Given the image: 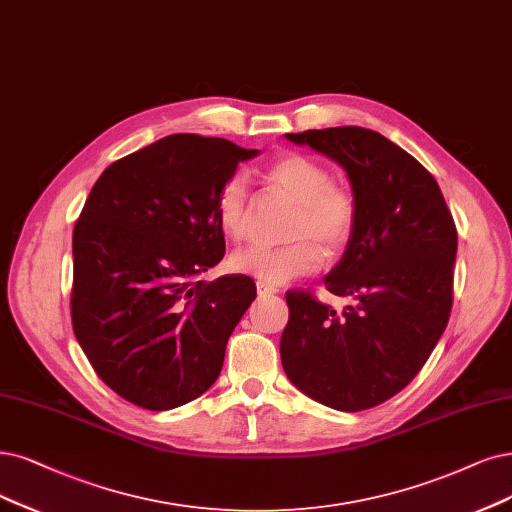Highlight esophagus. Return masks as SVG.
<instances>
[{
	"mask_svg": "<svg viewBox=\"0 0 512 512\" xmlns=\"http://www.w3.org/2000/svg\"><path fill=\"white\" fill-rule=\"evenodd\" d=\"M278 293V289L276 287H272V285H268V282H257V295L259 297H272V295H276Z\"/></svg>",
	"mask_w": 512,
	"mask_h": 512,
	"instance_id": "obj_1",
	"label": "esophagus"
}]
</instances>
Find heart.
<instances>
[{
    "label": "heart",
    "mask_w": 512,
    "mask_h": 512,
    "mask_svg": "<svg viewBox=\"0 0 512 512\" xmlns=\"http://www.w3.org/2000/svg\"><path fill=\"white\" fill-rule=\"evenodd\" d=\"M263 179L297 202L289 227L293 242L244 246L230 257V268L268 285H282L318 272L325 263L322 246L329 253H339L354 234L358 208L352 189L331 181V173L323 164L295 151L276 156L263 170ZM215 213L225 236L242 240L249 234L251 202L242 177H232L221 187Z\"/></svg>",
    "instance_id": "heart-1"
}]
</instances>
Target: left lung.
I'll return each mask as SVG.
<instances>
[{
  "label": "left lung",
  "mask_w": 512,
  "mask_h": 512,
  "mask_svg": "<svg viewBox=\"0 0 512 512\" xmlns=\"http://www.w3.org/2000/svg\"><path fill=\"white\" fill-rule=\"evenodd\" d=\"M287 139L346 170L358 215L325 276L327 291L354 304L339 314L308 291H289L282 367L310 399L363 411L401 392L439 344L453 301L456 223L434 177L380 132L337 126Z\"/></svg>",
  "instance_id": "left-lung-1"
}]
</instances>
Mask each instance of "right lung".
Instances as JSON below:
<instances>
[{
  "label": "right lung",
  "instance_id": "obj_1",
  "mask_svg": "<svg viewBox=\"0 0 512 512\" xmlns=\"http://www.w3.org/2000/svg\"><path fill=\"white\" fill-rule=\"evenodd\" d=\"M232 141L170 135L113 162L73 227V333L122 399L166 411L198 399L223 367L255 282L200 278L225 255L215 200L240 162Z\"/></svg>",
  "mask_w": 512,
  "mask_h": 512
}]
</instances>
